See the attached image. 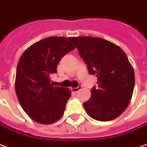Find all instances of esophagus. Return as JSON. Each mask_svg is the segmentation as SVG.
I'll return each mask as SVG.
<instances>
[{"instance_id": "1", "label": "esophagus", "mask_w": 147, "mask_h": 147, "mask_svg": "<svg viewBox=\"0 0 147 147\" xmlns=\"http://www.w3.org/2000/svg\"><path fill=\"white\" fill-rule=\"evenodd\" d=\"M81 88H82V86H81V85H79V86H78L77 88H72L71 89H72V92H78V91H80Z\"/></svg>"}]
</instances>
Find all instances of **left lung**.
Wrapping results in <instances>:
<instances>
[{"instance_id":"1","label":"left lung","mask_w":147,"mask_h":147,"mask_svg":"<svg viewBox=\"0 0 147 147\" xmlns=\"http://www.w3.org/2000/svg\"><path fill=\"white\" fill-rule=\"evenodd\" d=\"M86 63L90 74L97 77L98 88L83 103L91 117L109 121L121 114L130 102L135 74L127 55L109 40L94 37H69Z\"/></svg>"}]
</instances>
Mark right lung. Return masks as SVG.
<instances>
[{
    "label": "right lung",
    "instance_id": "obj_1",
    "mask_svg": "<svg viewBox=\"0 0 147 147\" xmlns=\"http://www.w3.org/2000/svg\"><path fill=\"white\" fill-rule=\"evenodd\" d=\"M74 49L66 37H47L34 43L19 59L16 92L23 110L36 122L49 125L63 116L71 92L53 86L50 77L56 74L62 58Z\"/></svg>",
    "mask_w": 147,
    "mask_h": 147
}]
</instances>
